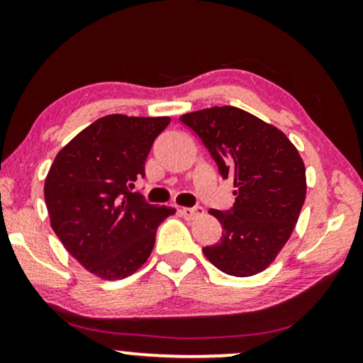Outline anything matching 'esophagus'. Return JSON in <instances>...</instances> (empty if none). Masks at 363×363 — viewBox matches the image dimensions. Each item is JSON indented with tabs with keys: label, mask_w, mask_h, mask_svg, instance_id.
Masks as SVG:
<instances>
[{
	"label": "esophagus",
	"mask_w": 363,
	"mask_h": 363,
	"mask_svg": "<svg viewBox=\"0 0 363 363\" xmlns=\"http://www.w3.org/2000/svg\"><path fill=\"white\" fill-rule=\"evenodd\" d=\"M180 213L185 218H196L200 216L203 213V208L201 206H190V208H182Z\"/></svg>",
	"instance_id": "esophagus-1"
}]
</instances>
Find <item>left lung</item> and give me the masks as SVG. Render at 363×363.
Listing matches in <instances>:
<instances>
[{"instance_id":"1","label":"left lung","mask_w":363,"mask_h":363,"mask_svg":"<svg viewBox=\"0 0 363 363\" xmlns=\"http://www.w3.org/2000/svg\"><path fill=\"white\" fill-rule=\"evenodd\" d=\"M180 121L206 147L223 180L230 178L236 188L230 210H210L223 235L203 252L226 274H257L289 240L306 201L299 152L279 128L233 106L185 113Z\"/></svg>"}]
</instances>
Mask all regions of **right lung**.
I'll return each mask as SVG.
<instances>
[{
	"label": "right lung",
	"mask_w": 363,
	"mask_h": 363,
	"mask_svg": "<svg viewBox=\"0 0 363 363\" xmlns=\"http://www.w3.org/2000/svg\"><path fill=\"white\" fill-rule=\"evenodd\" d=\"M170 117L99 118L72 138L44 183L51 226L69 255L102 279H123L140 267L172 208L132 191Z\"/></svg>",
	"instance_id": "right-lung-1"
}]
</instances>
